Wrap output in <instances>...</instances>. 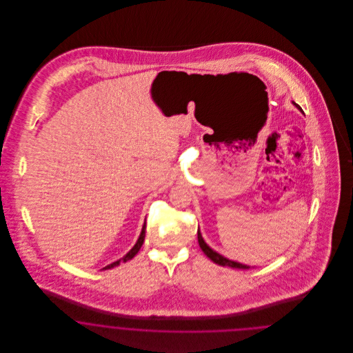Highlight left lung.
Returning a JSON list of instances; mask_svg holds the SVG:
<instances>
[{"label":"left lung","mask_w":353,"mask_h":353,"mask_svg":"<svg viewBox=\"0 0 353 353\" xmlns=\"http://www.w3.org/2000/svg\"><path fill=\"white\" fill-rule=\"evenodd\" d=\"M292 104H294L299 111H302V108H301L299 104H296L295 101H292ZM197 235H199V243H200V248H201L202 252H203V254H205L208 258H210L214 263H217L219 266H229V268H233V269H250V266H248V265H242V263H239V262L232 261V259H229V258L221 255L219 252H214V250L203 241L200 229L197 230Z\"/></svg>","instance_id":"8db88e82"}]
</instances>
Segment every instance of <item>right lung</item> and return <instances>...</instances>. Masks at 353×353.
I'll return each mask as SVG.
<instances>
[{"label": "right lung", "instance_id": "1", "mask_svg": "<svg viewBox=\"0 0 353 353\" xmlns=\"http://www.w3.org/2000/svg\"><path fill=\"white\" fill-rule=\"evenodd\" d=\"M144 238H145V222H144V225H143V229H141V233L139 235V238H137V241H136V243L134 245V248L130 250V252H127L123 258H120L119 261H115V262H112L111 265H108V266H105V268H103V270H110L112 269V268H117L119 266L121 262L124 263V262H127V261H130V259H132L134 255L139 252L140 250V248L143 246V243H144Z\"/></svg>", "mask_w": 353, "mask_h": 353}]
</instances>
